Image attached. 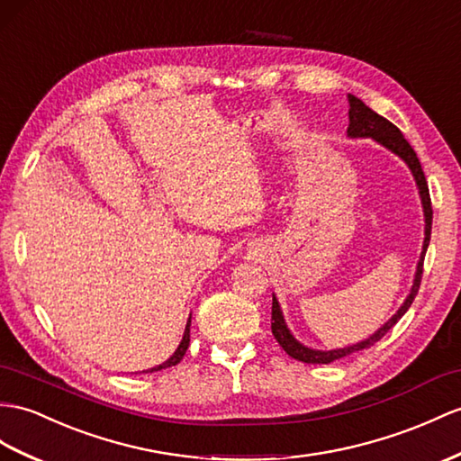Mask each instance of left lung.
<instances>
[{
  "instance_id": "obj_1",
  "label": "left lung",
  "mask_w": 461,
  "mask_h": 461,
  "mask_svg": "<svg viewBox=\"0 0 461 461\" xmlns=\"http://www.w3.org/2000/svg\"><path fill=\"white\" fill-rule=\"evenodd\" d=\"M348 105H350V107H348V119H350V125H348V134H350V137H354V139H357V137L375 139L379 144H384L385 149H389L391 152H395L397 156H401V158L409 164L414 179H417L420 199H422V207H424V221H426L424 244H422V254H420V260H419V266H417V276H414V284H412V289H411L407 301L402 303V307L397 311V315H393V319H389L374 336H369L367 340H364L360 344L340 348V350H329V352L311 350V348L299 344L294 339V336H291V332L285 327L282 311H279L277 299L276 297L272 299V334H274V339L279 342V346L284 348L285 354H289L291 357H295V360L305 362V364H330L334 360H340V357H344V356H350L357 350H364V348L374 346L375 342L384 339V336L399 322V319L409 311L414 297H417V294H419L420 279H422L424 254H426V249H429V242H430L432 203H430L429 184H426V177H424V172H422V166L417 158V152L412 150V146L407 142V139L402 137V132L395 125H393L391 121L377 115L375 111L369 109L362 99H357V97L348 94Z\"/></svg>"
}]
</instances>
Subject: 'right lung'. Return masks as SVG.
I'll return each mask as SVG.
<instances>
[{
	"label": "right lung",
	"mask_w": 461,
	"mask_h": 461,
	"mask_svg": "<svg viewBox=\"0 0 461 461\" xmlns=\"http://www.w3.org/2000/svg\"><path fill=\"white\" fill-rule=\"evenodd\" d=\"M189 322H192V321H187V327H185V332H184V340L179 342L177 350L174 352V356L170 357V360L164 362V364H160V366H156V367H152V369H149V372H158V369L172 367V366H176V364L182 362V357L185 356V350H187V346H189Z\"/></svg>",
	"instance_id": "right-lung-1"
}]
</instances>
